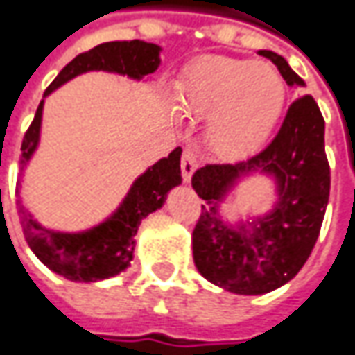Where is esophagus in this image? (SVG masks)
Listing matches in <instances>:
<instances>
[{"mask_svg":"<svg viewBox=\"0 0 355 355\" xmlns=\"http://www.w3.org/2000/svg\"><path fill=\"white\" fill-rule=\"evenodd\" d=\"M196 169H198V155L191 150H184V155H182V175H184L186 184L191 182V175H193Z\"/></svg>","mask_w":355,"mask_h":355,"instance_id":"34e87169","label":"esophagus"}]
</instances>
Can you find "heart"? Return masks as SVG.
<instances>
[{
    "label": "heart",
    "instance_id": "b5f03b06",
    "mask_svg": "<svg viewBox=\"0 0 355 355\" xmlns=\"http://www.w3.org/2000/svg\"><path fill=\"white\" fill-rule=\"evenodd\" d=\"M175 101L187 116H207L205 139L214 153L241 159L274 132L286 105V83L270 63L207 55L184 71Z\"/></svg>",
    "mask_w": 355,
    "mask_h": 355
}]
</instances>
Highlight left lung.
<instances>
[{
  "instance_id": "8db88e82",
  "label": "left lung",
  "mask_w": 355,
  "mask_h": 355,
  "mask_svg": "<svg viewBox=\"0 0 355 355\" xmlns=\"http://www.w3.org/2000/svg\"><path fill=\"white\" fill-rule=\"evenodd\" d=\"M288 85L304 80L282 55L259 49ZM326 123L311 96L295 99L272 144L239 164L200 168L191 186L205 202L193 227V261L207 282L239 295H261L288 284L308 261L329 198ZM261 173L275 180V207L257 218L230 224L221 204L241 179Z\"/></svg>"
}]
</instances>
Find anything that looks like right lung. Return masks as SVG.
<instances>
[{"instance_id":"1","label":"right lung","mask_w":355,"mask_h":355,"mask_svg":"<svg viewBox=\"0 0 355 355\" xmlns=\"http://www.w3.org/2000/svg\"><path fill=\"white\" fill-rule=\"evenodd\" d=\"M162 47L148 42H107L80 53L67 63L60 76L45 89L44 98L55 92L65 81L87 71H110L128 76L130 80H144L159 67ZM44 99L21 141V173L27 162L40 146ZM182 148L162 157L157 164L146 169L130 187L128 196L116 211L103 222L83 232H55L33 220L19 196L17 184V214L21 220L24 236L31 252L51 272L71 282H99L123 272L133 259L135 234L144 218L166 204L169 189L182 184Z\"/></svg>"}]
</instances>
